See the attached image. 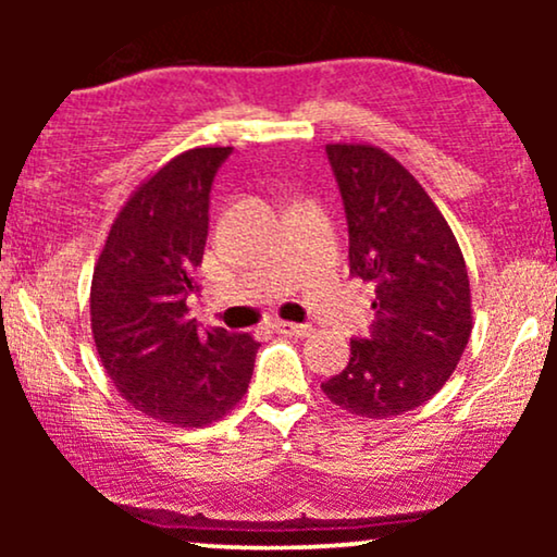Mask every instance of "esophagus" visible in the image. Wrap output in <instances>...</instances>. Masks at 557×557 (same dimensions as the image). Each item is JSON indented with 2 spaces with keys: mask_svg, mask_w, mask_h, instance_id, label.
Masks as SVG:
<instances>
[{
  "mask_svg": "<svg viewBox=\"0 0 557 557\" xmlns=\"http://www.w3.org/2000/svg\"><path fill=\"white\" fill-rule=\"evenodd\" d=\"M274 330L280 335H293V337H306L311 335V324H296V322H274Z\"/></svg>",
  "mask_w": 557,
  "mask_h": 557,
  "instance_id": "1",
  "label": "esophagus"
}]
</instances>
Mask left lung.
<instances>
[{"instance_id": "left-lung-1", "label": "left lung", "mask_w": 557, "mask_h": 557, "mask_svg": "<svg viewBox=\"0 0 557 557\" xmlns=\"http://www.w3.org/2000/svg\"><path fill=\"white\" fill-rule=\"evenodd\" d=\"M348 216L350 274L374 285V324L322 385L343 411L389 419L450 380L474 327L466 261L430 194L372 144H327Z\"/></svg>"}]
</instances>
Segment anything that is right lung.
<instances>
[{
  "label": "right lung",
  "instance_id": "obj_1",
  "mask_svg": "<svg viewBox=\"0 0 557 557\" xmlns=\"http://www.w3.org/2000/svg\"><path fill=\"white\" fill-rule=\"evenodd\" d=\"M230 146L172 157L127 196L91 280V332L104 372L144 417L198 430L238 406L259 343L188 317L209 233V190Z\"/></svg>",
  "mask_w": 557,
  "mask_h": 557
}]
</instances>
